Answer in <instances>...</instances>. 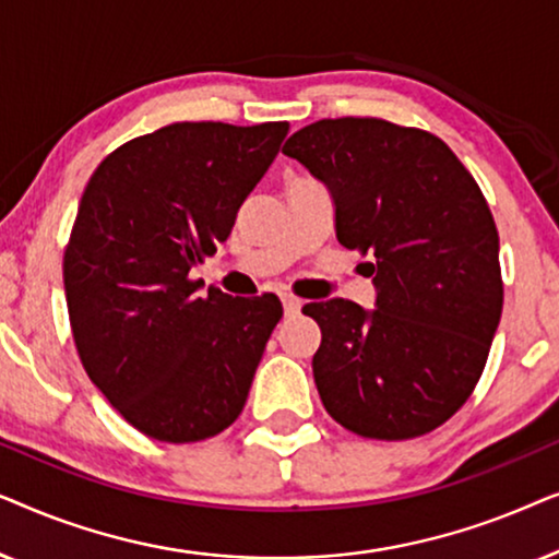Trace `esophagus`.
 Wrapping results in <instances>:
<instances>
[{"label": "esophagus", "mask_w": 559, "mask_h": 559, "mask_svg": "<svg viewBox=\"0 0 559 559\" xmlns=\"http://www.w3.org/2000/svg\"><path fill=\"white\" fill-rule=\"evenodd\" d=\"M282 308H285V316H297V312H300V308H302V302L293 295H285V297H282Z\"/></svg>", "instance_id": "34e87169"}]
</instances>
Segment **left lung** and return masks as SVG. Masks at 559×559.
I'll use <instances>...</instances> for the list:
<instances>
[{
	"label": "left lung",
	"instance_id": "1",
	"mask_svg": "<svg viewBox=\"0 0 559 559\" xmlns=\"http://www.w3.org/2000/svg\"><path fill=\"white\" fill-rule=\"evenodd\" d=\"M335 205V236L371 254L377 308L310 302L323 407L373 440L432 432L463 407L503 308L499 231L478 182L445 142L373 117L320 119L282 147Z\"/></svg>",
	"mask_w": 559,
	"mask_h": 559
}]
</instances>
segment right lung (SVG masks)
<instances>
[{
	"label": "right lung",
	"instance_id": "1",
	"mask_svg": "<svg viewBox=\"0 0 559 559\" xmlns=\"http://www.w3.org/2000/svg\"><path fill=\"white\" fill-rule=\"evenodd\" d=\"M287 121H178L114 150L91 175L63 257L75 348L129 425L163 442L224 432L247 404L282 302L211 287L216 254L264 178Z\"/></svg>",
	"mask_w": 559,
	"mask_h": 559
}]
</instances>
